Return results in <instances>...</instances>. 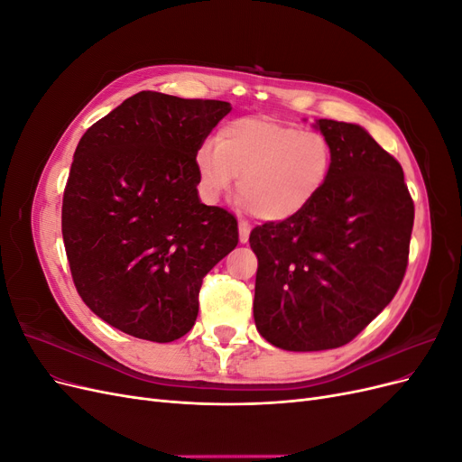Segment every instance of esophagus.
I'll return each mask as SVG.
<instances>
[{"label":"esophagus","instance_id":"1","mask_svg":"<svg viewBox=\"0 0 462 462\" xmlns=\"http://www.w3.org/2000/svg\"><path fill=\"white\" fill-rule=\"evenodd\" d=\"M248 236H250V223L246 219H241L239 221V239H241V243H246Z\"/></svg>","mask_w":462,"mask_h":462}]
</instances>
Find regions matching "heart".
I'll return each mask as SVG.
<instances>
[{
	"label": "heart",
	"mask_w": 462,
	"mask_h": 462,
	"mask_svg": "<svg viewBox=\"0 0 462 462\" xmlns=\"http://www.w3.org/2000/svg\"><path fill=\"white\" fill-rule=\"evenodd\" d=\"M328 138L295 125L243 117L197 152L202 197L217 202L239 177V197L262 221H285L309 206L331 173Z\"/></svg>",
	"instance_id": "b5f03b06"
}]
</instances>
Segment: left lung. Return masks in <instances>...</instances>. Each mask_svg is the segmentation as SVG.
<instances>
[{"label": "left lung", "instance_id": "1", "mask_svg": "<svg viewBox=\"0 0 462 462\" xmlns=\"http://www.w3.org/2000/svg\"><path fill=\"white\" fill-rule=\"evenodd\" d=\"M333 162L302 212L250 233L258 258L254 321L285 351L353 341L399 291L414 202L401 163L353 123L318 119Z\"/></svg>", "mask_w": 462, "mask_h": 462}]
</instances>
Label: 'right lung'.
Wrapping results in <instances>:
<instances>
[{
  "mask_svg": "<svg viewBox=\"0 0 462 462\" xmlns=\"http://www.w3.org/2000/svg\"><path fill=\"white\" fill-rule=\"evenodd\" d=\"M229 111L143 90L75 150L61 208L73 283L97 318L133 337L189 333L204 275L239 243L236 217L197 190V152Z\"/></svg>",
  "mask_w": 462,
  "mask_h": 462,
  "instance_id": "obj_1",
  "label": "right lung"
}]
</instances>
